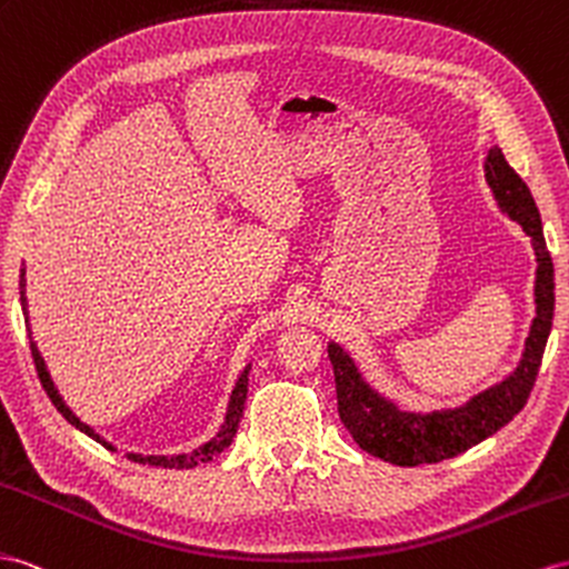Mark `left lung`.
<instances>
[{
	"instance_id": "obj_1",
	"label": "left lung",
	"mask_w": 569,
	"mask_h": 569,
	"mask_svg": "<svg viewBox=\"0 0 569 569\" xmlns=\"http://www.w3.org/2000/svg\"><path fill=\"white\" fill-rule=\"evenodd\" d=\"M483 170L498 209L531 238L536 257V317L531 319L529 337L523 341L517 368L500 382L478 391L459 406L432 411H416L382 395L362 375L351 351L339 341H329L327 351L333 366V380H337L339 416L353 440L368 455L380 457L382 461L397 466L437 463L483 442L523 409L538 368H541L543 348L552 327V308H556V281H552L556 271H552V259L546 247L541 213H538L531 189L507 163L498 146L488 151Z\"/></svg>"
}]
</instances>
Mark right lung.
I'll use <instances>...</instances> for the list:
<instances>
[{"label": "right lung", "instance_id": "add662e5", "mask_svg": "<svg viewBox=\"0 0 569 569\" xmlns=\"http://www.w3.org/2000/svg\"><path fill=\"white\" fill-rule=\"evenodd\" d=\"M19 293H21V310H23V319H26V329H28V339H31V353H33V362H36V370H38V377H40V385L42 389L48 391L50 401L54 403V409L60 411L71 426H74L77 430H81L83 435H89L91 440H96L98 445H103L106 449L114 451V447L106 440V437H100L91 426H86L83 420L69 409V406L64 403L62 395L57 391L52 377L48 372V366H46V358L40 356L38 351V343L33 341V331H31V322H28V300H26V267L21 269V276H19ZM250 370H252V362L250 366H244V370L240 372L236 387H232L230 391V399H228V409H226V418L221 428H218V432L211 437L209 442H203L201 447L192 449V451H184V455H172V457H166V455H134V451H127V459L129 461H137V463H149V466H163V469H194V466L199 463H207L211 461L216 455H221V451L232 442V437H236L238 432V426H240V418H242V411H244V399H247V382H250Z\"/></svg>", "mask_w": 569, "mask_h": 569}]
</instances>
